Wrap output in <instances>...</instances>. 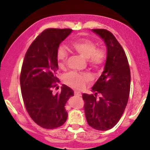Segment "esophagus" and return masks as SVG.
Segmentation results:
<instances>
[{"label": "esophagus", "instance_id": "34e87169", "mask_svg": "<svg viewBox=\"0 0 150 150\" xmlns=\"http://www.w3.org/2000/svg\"><path fill=\"white\" fill-rule=\"evenodd\" d=\"M74 93H75V96H82L81 93H80V92H78V91H75Z\"/></svg>", "mask_w": 150, "mask_h": 150}]
</instances>
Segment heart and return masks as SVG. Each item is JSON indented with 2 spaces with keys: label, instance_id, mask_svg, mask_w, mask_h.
<instances>
[{
  "label": "heart",
  "instance_id": "b5f03b06",
  "mask_svg": "<svg viewBox=\"0 0 150 150\" xmlns=\"http://www.w3.org/2000/svg\"><path fill=\"white\" fill-rule=\"evenodd\" d=\"M71 47L80 56L88 59L89 64L92 67L97 68L104 62L106 53L102 48H96L94 42L88 39H80L72 42ZM67 59V52L64 48L60 46L57 51V60L58 66L63 68ZM91 78L87 74H80L75 72H71L64 76V82L71 88L76 90H81L84 87Z\"/></svg>",
  "mask_w": 150,
  "mask_h": 150
}]
</instances>
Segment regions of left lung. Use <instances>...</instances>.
Returning <instances> with one entry per match:
<instances>
[{
  "label": "left lung",
  "instance_id": "left-lung-1",
  "mask_svg": "<svg viewBox=\"0 0 150 150\" xmlns=\"http://www.w3.org/2000/svg\"><path fill=\"white\" fill-rule=\"evenodd\" d=\"M92 32L104 40L107 59L104 71L91 88L94 93L83 94L85 115L90 126L107 131L117 123L128 103L131 72L125 51L112 33L104 29Z\"/></svg>",
  "mask_w": 150,
  "mask_h": 150
}]
</instances>
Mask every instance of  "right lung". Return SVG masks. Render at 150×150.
Segmentation results:
<instances>
[{"mask_svg": "<svg viewBox=\"0 0 150 150\" xmlns=\"http://www.w3.org/2000/svg\"><path fill=\"white\" fill-rule=\"evenodd\" d=\"M72 30L47 29L29 47L20 75V86L25 108L35 123L46 129L62 125L67 118L65 105L74 96L72 88L63 85L61 92L54 94L57 78V51L60 43Z\"/></svg>", "mask_w": 150, "mask_h": 150, "instance_id": "1", "label": "right lung"}]
</instances>
